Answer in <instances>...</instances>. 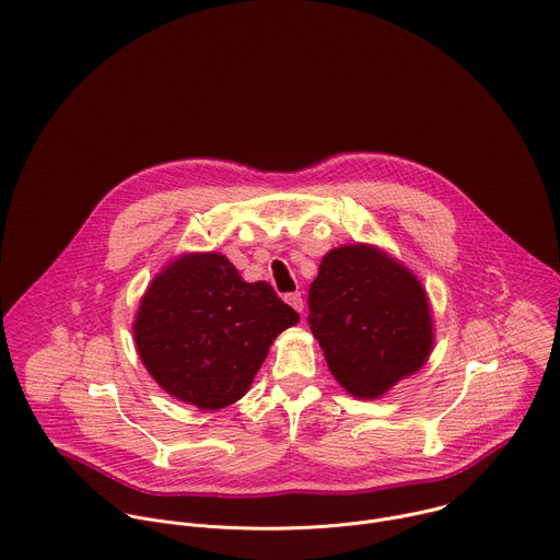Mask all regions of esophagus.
<instances>
[{
	"mask_svg": "<svg viewBox=\"0 0 560 560\" xmlns=\"http://www.w3.org/2000/svg\"><path fill=\"white\" fill-rule=\"evenodd\" d=\"M285 301L301 314L303 312V296H301V292H294V294H288L285 296Z\"/></svg>",
	"mask_w": 560,
	"mask_h": 560,
	"instance_id": "34e87169",
	"label": "esophagus"
}]
</instances>
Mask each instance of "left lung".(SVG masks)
Listing matches in <instances>:
<instances>
[{"instance_id":"left-lung-1","label":"left lung","mask_w":560,"mask_h":560,"mask_svg":"<svg viewBox=\"0 0 560 560\" xmlns=\"http://www.w3.org/2000/svg\"><path fill=\"white\" fill-rule=\"evenodd\" d=\"M310 327L336 382L380 399L425 366L434 318L419 277L373 244L331 248L310 288Z\"/></svg>"}]
</instances>
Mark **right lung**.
Wrapping results in <instances>:
<instances>
[{
	"instance_id": "right-lung-1",
	"label": "right lung",
	"mask_w": 560,
	"mask_h": 560,
	"mask_svg": "<svg viewBox=\"0 0 560 560\" xmlns=\"http://www.w3.org/2000/svg\"><path fill=\"white\" fill-rule=\"evenodd\" d=\"M296 323L266 281H244L224 255L183 253L150 281L132 336L170 397L220 410L248 393L275 338Z\"/></svg>"
}]
</instances>
